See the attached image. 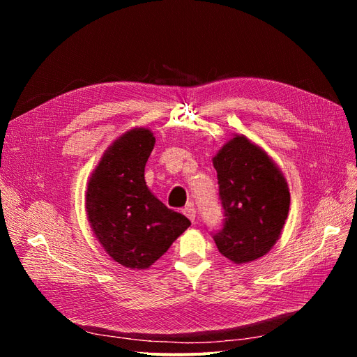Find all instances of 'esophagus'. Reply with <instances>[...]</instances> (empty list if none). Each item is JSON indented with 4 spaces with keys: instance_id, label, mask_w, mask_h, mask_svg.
Instances as JSON below:
<instances>
[{
    "instance_id": "esophagus-1",
    "label": "esophagus",
    "mask_w": 357,
    "mask_h": 357,
    "mask_svg": "<svg viewBox=\"0 0 357 357\" xmlns=\"http://www.w3.org/2000/svg\"><path fill=\"white\" fill-rule=\"evenodd\" d=\"M183 213L186 214V218L190 220V222H195V218H197V210L193 205H188L186 208H183Z\"/></svg>"
}]
</instances>
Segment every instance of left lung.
<instances>
[{
  "instance_id": "1",
  "label": "left lung",
  "mask_w": 357,
  "mask_h": 357,
  "mask_svg": "<svg viewBox=\"0 0 357 357\" xmlns=\"http://www.w3.org/2000/svg\"><path fill=\"white\" fill-rule=\"evenodd\" d=\"M222 228L211 232L219 252L235 264L266 255L287 219L290 193L274 162L244 135H236L214 156Z\"/></svg>"
}]
</instances>
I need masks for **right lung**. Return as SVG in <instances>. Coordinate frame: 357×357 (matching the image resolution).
Returning a JSON list of instances; mask_svg holds the SVG:
<instances>
[{"instance_id":"right-lung-1","label":"right lung","mask_w":357,"mask_h":357,"mask_svg":"<svg viewBox=\"0 0 357 357\" xmlns=\"http://www.w3.org/2000/svg\"><path fill=\"white\" fill-rule=\"evenodd\" d=\"M155 146L149 129H132L104 153L86 192V211L96 238L116 262L144 269L164 255L189 219L162 204L144 180Z\"/></svg>"}]
</instances>
